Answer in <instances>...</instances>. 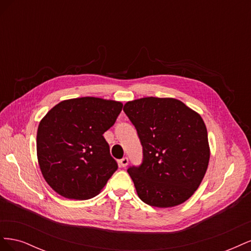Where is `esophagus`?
I'll list each match as a JSON object with an SVG mask.
<instances>
[{"label": "esophagus", "instance_id": "34e87169", "mask_svg": "<svg viewBox=\"0 0 251 251\" xmlns=\"http://www.w3.org/2000/svg\"><path fill=\"white\" fill-rule=\"evenodd\" d=\"M127 163H128V159L126 157L120 159V160H119V165L121 166V168H126Z\"/></svg>", "mask_w": 251, "mask_h": 251}]
</instances>
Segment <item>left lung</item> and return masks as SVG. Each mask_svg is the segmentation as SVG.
Here are the masks:
<instances>
[{
	"mask_svg": "<svg viewBox=\"0 0 251 251\" xmlns=\"http://www.w3.org/2000/svg\"><path fill=\"white\" fill-rule=\"evenodd\" d=\"M124 111L143 151L141 165L127 169L139 198L159 208L188 200L201 184L210 157L200 114L175 98L159 97L127 101Z\"/></svg>",
	"mask_w": 251,
	"mask_h": 251,
	"instance_id": "obj_1",
	"label": "left lung"
}]
</instances>
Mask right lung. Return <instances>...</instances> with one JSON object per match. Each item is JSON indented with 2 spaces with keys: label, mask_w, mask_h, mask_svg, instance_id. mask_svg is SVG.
Returning <instances> with one entry per match:
<instances>
[{
  "label": "right lung",
  "mask_w": 251,
  "mask_h": 251,
  "mask_svg": "<svg viewBox=\"0 0 251 251\" xmlns=\"http://www.w3.org/2000/svg\"><path fill=\"white\" fill-rule=\"evenodd\" d=\"M123 103L98 97L60 101L41 120L36 135L40 169L53 191L87 200L100 193L118 168L103 133Z\"/></svg>",
  "instance_id": "right-lung-1"
}]
</instances>
